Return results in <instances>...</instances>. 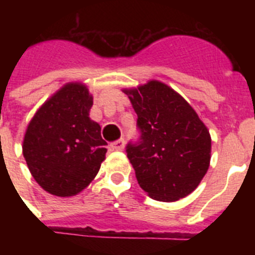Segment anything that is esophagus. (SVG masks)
<instances>
[{
    "label": "esophagus",
    "instance_id": "1",
    "mask_svg": "<svg viewBox=\"0 0 255 255\" xmlns=\"http://www.w3.org/2000/svg\"><path fill=\"white\" fill-rule=\"evenodd\" d=\"M112 149L115 150H123L124 148H125V140L124 139H119V140L114 141V143L111 144Z\"/></svg>",
    "mask_w": 255,
    "mask_h": 255
}]
</instances>
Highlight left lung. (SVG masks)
Segmentation results:
<instances>
[{"label":"left lung","instance_id":"8db88e82","mask_svg":"<svg viewBox=\"0 0 255 255\" xmlns=\"http://www.w3.org/2000/svg\"><path fill=\"white\" fill-rule=\"evenodd\" d=\"M138 115L140 138L126 147L139 185L159 202H176L199 185L211 161V135L172 88L150 80L124 89Z\"/></svg>","mask_w":255,"mask_h":255}]
</instances>
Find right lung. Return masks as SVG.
Instances as JSON below:
<instances>
[{"instance_id": "1", "label": "right lung", "mask_w": 255, "mask_h": 255, "mask_svg": "<svg viewBox=\"0 0 255 255\" xmlns=\"http://www.w3.org/2000/svg\"><path fill=\"white\" fill-rule=\"evenodd\" d=\"M93 97L82 83H67L40 106L24 135L22 154L31 176L49 194L84 190L106 158L101 126L91 120Z\"/></svg>"}]
</instances>
